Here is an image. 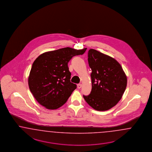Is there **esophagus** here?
<instances>
[{
  "label": "esophagus",
  "instance_id": "obj_1",
  "mask_svg": "<svg viewBox=\"0 0 152 152\" xmlns=\"http://www.w3.org/2000/svg\"><path fill=\"white\" fill-rule=\"evenodd\" d=\"M81 86H82V84H77V88H78L79 89H80V88H81Z\"/></svg>",
  "mask_w": 152,
  "mask_h": 152
}]
</instances>
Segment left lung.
Listing matches in <instances>:
<instances>
[{"mask_svg": "<svg viewBox=\"0 0 152 152\" xmlns=\"http://www.w3.org/2000/svg\"><path fill=\"white\" fill-rule=\"evenodd\" d=\"M88 53L92 71L91 91L83 97L93 109L108 110L121 99L127 86V76L114 58L94 49H90Z\"/></svg>", "mask_w": 152, "mask_h": 152, "instance_id": "left-lung-1", "label": "left lung"}]
</instances>
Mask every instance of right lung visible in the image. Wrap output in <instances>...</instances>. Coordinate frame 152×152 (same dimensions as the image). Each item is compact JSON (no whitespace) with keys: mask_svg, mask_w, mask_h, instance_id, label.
I'll use <instances>...</instances> for the list:
<instances>
[{"mask_svg":"<svg viewBox=\"0 0 152 152\" xmlns=\"http://www.w3.org/2000/svg\"><path fill=\"white\" fill-rule=\"evenodd\" d=\"M86 50L67 47L44 53L37 58L31 68L28 85L38 103L48 109L55 110L67 102L77 88L70 81L68 63Z\"/></svg>","mask_w":152,"mask_h":152,"instance_id":"add662e5","label":"right lung"}]
</instances>
